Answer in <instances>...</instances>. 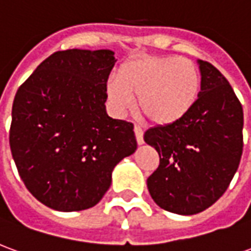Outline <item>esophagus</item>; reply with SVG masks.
I'll return each mask as SVG.
<instances>
[{
  "label": "esophagus",
  "mask_w": 251,
  "mask_h": 251,
  "mask_svg": "<svg viewBox=\"0 0 251 251\" xmlns=\"http://www.w3.org/2000/svg\"><path fill=\"white\" fill-rule=\"evenodd\" d=\"M134 133H136V138L138 145H142L144 144V130H142L140 126H134Z\"/></svg>",
  "instance_id": "1"
}]
</instances>
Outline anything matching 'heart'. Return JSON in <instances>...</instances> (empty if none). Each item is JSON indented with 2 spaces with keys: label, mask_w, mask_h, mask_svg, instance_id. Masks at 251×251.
<instances>
[{
  "label": "heart",
  "mask_w": 251,
  "mask_h": 251,
  "mask_svg": "<svg viewBox=\"0 0 251 251\" xmlns=\"http://www.w3.org/2000/svg\"><path fill=\"white\" fill-rule=\"evenodd\" d=\"M201 90V76L192 60L177 56L145 55L121 66L118 77L106 83V95L117 115L138 104L152 124L175 125L192 111Z\"/></svg>",
  "instance_id": "b5f03b06"
}]
</instances>
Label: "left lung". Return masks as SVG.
<instances>
[{
    "label": "left lung",
    "instance_id": "left-lung-1",
    "mask_svg": "<svg viewBox=\"0 0 251 251\" xmlns=\"http://www.w3.org/2000/svg\"><path fill=\"white\" fill-rule=\"evenodd\" d=\"M201 76L198 103L175 125L154 126L144 140L160 156L147 180L163 210L194 215L225 194L237 172L243 148V110L219 70L198 60Z\"/></svg>",
    "mask_w": 251,
    "mask_h": 251
}]
</instances>
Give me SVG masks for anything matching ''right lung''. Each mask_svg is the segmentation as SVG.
<instances>
[{"mask_svg":"<svg viewBox=\"0 0 251 251\" xmlns=\"http://www.w3.org/2000/svg\"><path fill=\"white\" fill-rule=\"evenodd\" d=\"M110 50H67L47 57L14 97L10 151L20 177L52 210L99 203L115 165L136 152L133 124L106 113Z\"/></svg>","mask_w":251,"mask_h":251,"instance_id":"add662e5","label":"right lung"}]
</instances>
